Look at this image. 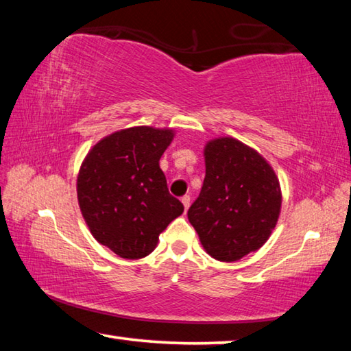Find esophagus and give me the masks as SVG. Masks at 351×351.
Segmentation results:
<instances>
[{
  "label": "esophagus",
  "instance_id": "1",
  "mask_svg": "<svg viewBox=\"0 0 351 351\" xmlns=\"http://www.w3.org/2000/svg\"><path fill=\"white\" fill-rule=\"evenodd\" d=\"M181 203L184 204V209H189V206H190V197H189V195H184V197L181 198Z\"/></svg>",
  "mask_w": 351,
  "mask_h": 351
}]
</instances>
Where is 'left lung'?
Here are the masks:
<instances>
[{
	"label": "left lung",
	"instance_id": "obj_1",
	"mask_svg": "<svg viewBox=\"0 0 351 351\" xmlns=\"http://www.w3.org/2000/svg\"><path fill=\"white\" fill-rule=\"evenodd\" d=\"M204 156L206 178L189 221L207 254L237 261L269 239L280 213V184L257 152L234 138L210 141Z\"/></svg>",
	"mask_w": 351,
	"mask_h": 351
}]
</instances>
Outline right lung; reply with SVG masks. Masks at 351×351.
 <instances>
[{
	"instance_id": "obj_1",
	"label": "right lung",
	"mask_w": 351,
	"mask_h": 351,
	"mask_svg": "<svg viewBox=\"0 0 351 351\" xmlns=\"http://www.w3.org/2000/svg\"><path fill=\"white\" fill-rule=\"evenodd\" d=\"M171 130L133 127L91 148L77 178L82 215L100 245L122 258L150 254L184 206L171 197L159 167Z\"/></svg>"
}]
</instances>
